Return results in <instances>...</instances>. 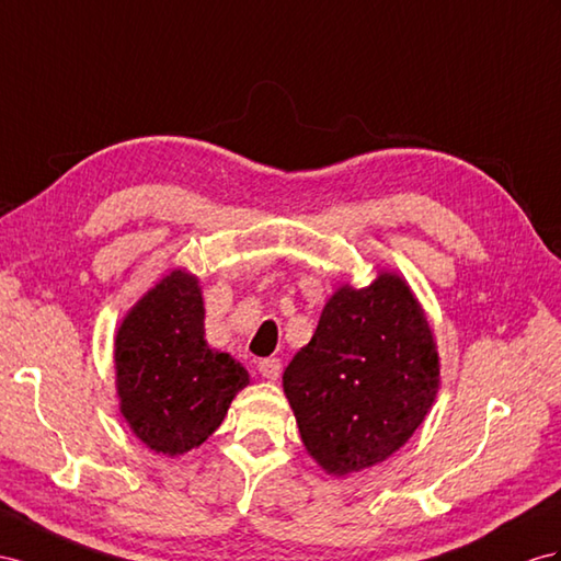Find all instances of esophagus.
I'll return each instance as SVG.
<instances>
[{
    "label": "esophagus",
    "mask_w": 561,
    "mask_h": 561,
    "mask_svg": "<svg viewBox=\"0 0 561 561\" xmlns=\"http://www.w3.org/2000/svg\"><path fill=\"white\" fill-rule=\"evenodd\" d=\"M257 371L270 381H275L282 371V360L279 357H263V360H257Z\"/></svg>",
    "instance_id": "1"
}]
</instances>
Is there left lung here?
<instances>
[{
	"label": "left lung",
	"mask_w": 561,
	"mask_h": 561,
	"mask_svg": "<svg viewBox=\"0 0 561 561\" xmlns=\"http://www.w3.org/2000/svg\"><path fill=\"white\" fill-rule=\"evenodd\" d=\"M282 379L308 453L343 477L383 462L422 424L438 353L410 286L386 272L329 298Z\"/></svg>",
	"instance_id": "1"
}]
</instances>
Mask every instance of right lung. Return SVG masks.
I'll return each mask as SVG.
<instances>
[{
	"mask_svg": "<svg viewBox=\"0 0 561 561\" xmlns=\"http://www.w3.org/2000/svg\"><path fill=\"white\" fill-rule=\"evenodd\" d=\"M121 412L151 450L182 455L225 420L249 375L208 348L198 282L172 272L144 296L116 336Z\"/></svg>",
	"mask_w": 561,
	"mask_h": 561,
	"instance_id": "obj_1",
	"label": "right lung"
}]
</instances>
